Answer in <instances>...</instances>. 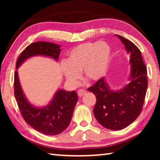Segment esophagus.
Segmentation results:
<instances>
[{
	"instance_id": "esophagus-1",
	"label": "esophagus",
	"mask_w": 160,
	"mask_h": 160,
	"mask_svg": "<svg viewBox=\"0 0 160 160\" xmlns=\"http://www.w3.org/2000/svg\"><path fill=\"white\" fill-rule=\"evenodd\" d=\"M86 93H87V92L85 90H83V89H80V90H78V94L80 97H82L84 94Z\"/></svg>"
}]
</instances>
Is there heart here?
I'll return each instance as SVG.
<instances>
[{
	"label": "heart",
	"mask_w": 160,
	"mask_h": 160,
	"mask_svg": "<svg viewBox=\"0 0 160 160\" xmlns=\"http://www.w3.org/2000/svg\"><path fill=\"white\" fill-rule=\"evenodd\" d=\"M112 51L105 42H88L74 47L67 54L61 70L72 85H76L82 71L84 78L97 81L104 76L109 68Z\"/></svg>",
	"instance_id": "heart-1"
}]
</instances>
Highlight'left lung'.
<instances>
[{
  "label": "left lung",
  "mask_w": 160,
  "mask_h": 160,
  "mask_svg": "<svg viewBox=\"0 0 160 160\" xmlns=\"http://www.w3.org/2000/svg\"><path fill=\"white\" fill-rule=\"evenodd\" d=\"M130 54L131 75L128 84L119 90H111L102 78L88 91L96 96L94 115L104 128L118 131L128 126L142 112L148 89L147 68L141 52L133 43L116 34Z\"/></svg>",
  "instance_id": "8db88e82"
}]
</instances>
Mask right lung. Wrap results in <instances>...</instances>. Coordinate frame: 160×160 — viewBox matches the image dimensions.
Here are the masks:
<instances>
[{
	"label": "right lung",
	"mask_w": 160,
	"mask_h": 160,
	"mask_svg": "<svg viewBox=\"0 0 160 160\" xmlns=\"http://www.w3.org/2000/svg\"><path fill=\"white\" fill-rule=\"evenodd\" d=\"M58 44L38 42L29 44L19 56L16 68L28 59L34 56H44L58 60L61 49ZM15 97L23 118L29 126L48 135H58L66 130L70 123L78 97L75 91L58 90L47 106L36 107L32 105L22 90L18 71L14 77Z\"/></svg>",
	"instance_id": "1"
}]
</instances>
